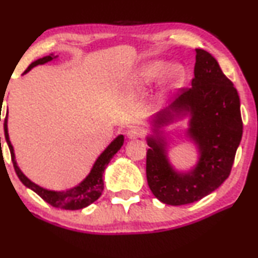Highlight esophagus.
Here are the masks:
<instances>
[{
  "label": "esophagus",
  "instance_id": "obj_1",
  "mask_svg": "<svg viewBox=\"0 0 258 258\" xmlns=\"http://www.w3.org/2000/svg\"><path fill=\"white\" fill-rule=\"evenodd\" d=\"M127 137L130 139H138V138H144L145 132L139 127H132L127 131Z\"/></svg>",
  "mask_w": 258,
  "mask_h": 258
}]
</instances>
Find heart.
Listing matches in <instances>:
<instances>
[{
  "label": "heart",
  "mask_w": 258,
  "mask_h": 258,
  "mask_svg": "<svg viewBox=\"0 0 258 258\" xmlns=\"http://www.w3.org/2000/svg\"><path fill=\"white\" fill-rule=\"evenodd\" d=\"M167 69V63L162 60H157L153 63L147 64L143 70L140 71L138 81L139 83H150L157 77H159L162 72ZM184 78V70L181 65H173L166 71L165 79L168 85H179L182 83Z\"/></svg>",
  "instance_id": "b5f03b06"
}]
</instances>
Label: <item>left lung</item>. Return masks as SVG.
Wrapping results in <instances>:
<instances>
[{"label":"left lung","mask_w":258,"mask_h":258,"mask_svg":"<svg viewBox=\"0 0 258 258\" xmlns=\"http://www.w3.org/2000/svg\"><path fill=\"white\" fill-rule=\"evenodd\" d=\"M191 88H181L170 105L173 112H190L188 133L199 145L201 158L194 170L176 173L167 161L161 141L148 138L146 176L152 193L170 206L203 199L229 176L242 139L243 122L237 90L206 50L197 49ZM169 110L158 115V125L172 120ZM159 127V126H158Z\"/></svg>","instance_id":"obj_1"}]
</instances>
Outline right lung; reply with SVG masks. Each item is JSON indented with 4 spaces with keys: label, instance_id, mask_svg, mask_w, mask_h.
Listing matches in <instances>:
<instances>
[{
    "label": "right lung",
    "instance_id": "add662e5",
    "mask_svg": "<svg viewBox=\"0 0 258 258\" xmlns=\"http://www.w3.org/2000/svg\"><path fill=\"white\" fill-rule=\"evenodd\" d=\"M51 59H53L52 56H45L43 58H39V59L35 60L34 63L29 65L27 70L24 71V74L30 71L32 68L36 67V65L44 64L46 61H50ZM5 136L7 144H8L9 146L10 154H12L14 168H15V172L17 174V176H19V179L21 180V182L23 183L25 187L34 190L36 194L39 195V197H41L45 202H48L49 205L56 207V208L67 210H77L85 208V207L90 206L91 203L97 201L98 199L100 198V195L104 190V170L108 165V162L111 161V159L113 158V155L120 150L122 144H124V137L119 136L118 138H115V139L110 144V146H108L106 150L101 153L100 157L97 159L96 164L93 165V168L91 169V173L86 176V179L83 181L82 183H79V186L72 188V189H69L67 191H53L44 189V188L39 187L34 182H31V181L21 172L19 167H17L13 145L9 140L8 127H7V117L5 119Z\"/></svg>",
    "mask_w": 258,
    "mask_h": 258
}]
</instances>
